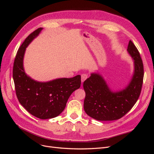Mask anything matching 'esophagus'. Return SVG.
<instances>
[{"instance_id":"esophagus-1","label":"esophagus","mask_w":154,"mask_h":154,"mask_svg":"<svg viewBox=\"0 0 154 154\" xmlns=\"http://www.w3.org/2000/svg\"><path fill=\"white\" fill-rule=\"evenodd\" d=\"M87 78V75L86 74H82L81 76V80H82V83L84 82V81Z\"/></svg>"}]
</instances>
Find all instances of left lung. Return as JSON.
Returning <instances> with one entry per match:
<instances>
[{"label":"left lung","instance_id":"1","mask_svg":"<svg viewBox=\"0 0 154 154\" xmlns=\"http://www.w3.org/2000/svg\"><path fill=\"white\" fill-rule=\"evenodd\" d=\"M127 52L134 60V73L124 88L112 91L103 77L97 72L83 82L85 92L84 108L86 114L97 121H114L127 114L136 103L141 91L144 69L137 49L129 41Z\"/></svg>","mask_w":154,"mask_h":154}]
</instances>
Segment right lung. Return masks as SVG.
I'll use <instances>...</instances> for the list:
<instances>
[{
	"label": "right lung",
	"mask_w": 154,
	"mask_h": 154,
	"mask_svg": "<svg viewBox=\"0 0 154 154\" xmlns=\"http://www.w3.org/2000/svg\"><path fill=\"white\" fill-rule=\"evenodd\" d=\"M42 29L40 27L32 32L18 49L14 61L13 78L20 103L32 116L46 119L57 117L62 112L69 96L80 87L81 76L42 82L33 80L26 73L24 68L26 49Z\"/></svg>",
	"instance_id": "1"
}]
</instances>
